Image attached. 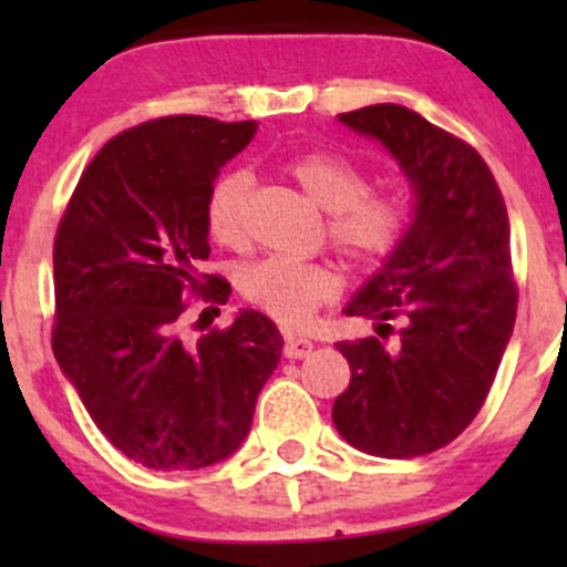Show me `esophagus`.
<instances>
[{
    "instance_id": "34e87169",
    "label": "esophagus",
    "mask_w": 567,
    "mask_h": 567,
    "mask_svg": "<svg viewBox=\"0 0 567 567\" xmlns=\"http://www.w3.org/2000/svg\"><path fill=\"white\" fill-rule=\"evenodd\" d=\"M312 353V340H307V337H296V334H288L285 337V357L288 359H305Z\"/></svg>"
}]
</instances>
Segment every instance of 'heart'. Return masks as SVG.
Instances as JSON below:
<instances>
[{
    "label": "heart",
    "mask_w": 567,
    "mask_h": 567,
    "mask_svg": "<svg viewBox=\"0 0 567 567\" xmlns=\"http://www.w3.org/2000/svg\"><path fill=\"white\" fill-rule=\"evenodd\" d=\"M288 175L299 183L323 210H329V238L342 255L359 266L386 260L403 244L414 219V203L405 188H370L362 167L337 153L310 151L288 162ZM247 173H225L205 194V230L221 247L244 241L247 210ZM249 305L282 323H307L340 290V271L329 262H296L285 257H262L249 262L236 277Z\"/></svg>",
    "instance_id": "heart-1"
}]
</instances>
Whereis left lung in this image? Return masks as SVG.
I'll return each instance as SVG.
<instances>
[{
  "label": "left lung",
  "mask_w": 567,
  "mask_h": 567,
  "mask_svg": "<svg viewBox=\"0 0 567 567\" xmlns=\"http://www.w3.org/2000/svg\"><path fill=\"white\" fill-rule=\"evenodd\" d=\"M379 140L416 194L414 221L346 307L379 337L337 342L351 384L331 420L375 458H416L458 439L488 398L518 307L505 199L477 151L422 114L375 104L340 114ZM398 322L399 340H383Z\"/></svg>",
  "instance_id": "left-lung-1"
}]
</instances>
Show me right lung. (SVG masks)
<instances>
[{
  "mask_svg": "<svg viewBox=\"0 0 567 567\" xmlns=\"http://www.w3.org/2000/svg\"><path fill=\"white\" fill-rule=\"evenodd\" d=\"M255 128L203 114L134 125L95 153L56 227V362L109 442L158 472L236 453L282 357L279 329L255 310L197 342L181 337L186 299L216 310L230 296L227 279L203 274V205Z\"/></svg>",
  "mask_w": 567,
  "mask_h": 567,
  "instance_id": "obj_1",
  "label": "right lung"
}]
</instances>
